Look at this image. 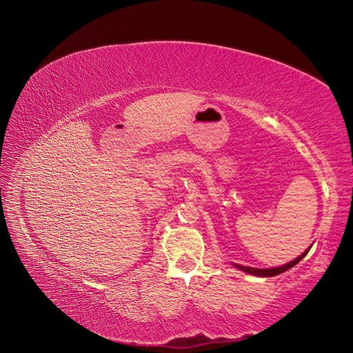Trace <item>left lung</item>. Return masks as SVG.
<instances>
[{
  "mask_svg": "<svg viewBox=\"0 0 353 353\" xmlns=\"http://www.w3.org/2000/svg\"><path fill=\"white\" fill-rule=\"evenodd\" d=\"M309 250H310V247L305 251L303 254L299 256L296 260H293V261H290V263H288V264H284V265H280V267H274V268H254V267H247V265H240V264H234V263H232V265L240 268V270H243L244 273H248V274L259 276V277H273V276H277V274H280V273L288 272L289 268L294 267L301 259H303V257L309 253Z\"/></svg>",
  "mask_w": 353,
  "mask_h": 353,
  "instance_id": "obj_1",
  "label": "left lung"
}]
</instances>
